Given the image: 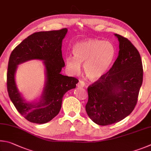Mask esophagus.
I'll use <instances>...</instances> for the list:
<instances>
[{
	"label": "esophagus",
	"mask_w": 151,
	"mask_h": 151,
	"mask_svg": "<svg viewBox=\"0 0 151 151\" xmlns=\"http://www.w3.org/2000/svg\"><path fill=\"white\" fill-rule=\"evenodd\" d=\"M84 86H85V82H84L83 80H80V81H79V82H78V85H77V86L78 87V88H83Z\"/></svg>",
	"instance_id": "34e87169"
}]
</instances>
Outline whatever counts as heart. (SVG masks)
Returning <instances> with one entry per match:
<instances>
[{
	"label": "heart",
	"instance_id": "b5f03b06",
	"mask_svg": "<svg viewBox=\"0 0 151 151\" xmlns=\"http://www.w3.org/2000/svg\"><path fill=\"white\" fill-rule=\"evenodd\" d=\"M73 54L67 55L65 63L71 73H78L83 64L87 77L91 80L102 78L112 65L116 49L112 43L98 39L81 42L73 47Z\"/></svg>",
	"mask_w": 151,
	"mask_h": 151
}]
</instances>
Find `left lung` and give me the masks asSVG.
Here are the masks:
<instances>
[{
    "instance_id": "8db88e82",
    "label": "left lung",
    "mask_w": 151,
    "mask_h": 151,
    "mask_svg": "<svg viewBox=\"0 0 151 151\" xmlns=\"http://www.w3.org/2000/svg\"><path fill=\"white\" fill-rule=\"evenodd\" d=\"M119 52L110 70L88 88L86 110L97 125L116 123L131 114L142 83L141 55L134 45L119 34Z\"/></svg>"
}]
</instances>
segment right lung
Instances as JSON below:
<instances>
[{
  "label": "right lung",
  "mask_w": 151,
  "mask_h": 151,
  "mask_svg": "<svg viewBox=\"0 0 151 151\" xmlns=\"http://www.w3.org/2000/svg\"><path fill=\"white\" fill-rule=\"evenodd\" d=\"M68 29L35 32L27 37L12 50L7 70V90L16 109L31 123L43 124L59 113L62 98L70 89L76 88L79 80L60 73L65 63L62 58V40ZM44 61L47 80L39 102L25 101L16 88L14 76L17 65L30 59Z\"/></svg>",
  "instance_id": "add662e5"
}]
</instances>
